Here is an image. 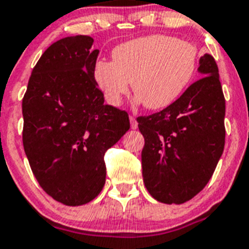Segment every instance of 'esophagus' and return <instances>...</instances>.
I'll list each match as a JSON object with an SVG mask.
<instances>
[{"label": "esophagus", "instance_id": "34e87169", "mask_svg": "<svg viewBox=\"0 0 249 249\" xmlns=\"http://www.w3.org/2000/svg\"><path fill=\"white\" fill-rule=\"evenodd\" d=\"M130 126H131V129H137L138 127L137 119L134 118V116H130Z\"/></svg>", "mask_w": 249, "mask_h": 249}]
</instances>
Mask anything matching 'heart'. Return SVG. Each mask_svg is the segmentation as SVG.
I'll return each mask as SVG.
<instances>
[{"instance_id": "b5f03b06", "label": "heart", "mask_w": 249, "mask_h": 249, "mask_svg": "<svg viewBox=\"0 0 249 249\" xmlns=\"http://www.w3.org/2000/svg\"><path fill=\"white\" fill-rule=\"evenodd\" d=\"M112 61L99 60L94 80L110 105L118 107L133 86L148 109L169 107L185 91L199 65V49L168 35H149L112 50Z\"/></svg>"}]
</instances>
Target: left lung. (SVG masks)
I'll list each match as a JSON object with an SVG mask.
<instances>
[{
  "mask_svg": "<svg viewBox=\"0 0 249 249\" xmlns=\"http://www.w3.org/2000/svg\"><path fill=\"white\" fill-rule=\"evenodd\" d=\"M198 70L203 77L180 98L161 111L137 119L145 140L144 184L165 204H181L199 193L224 149L226 99L213 56H202Z\"/></svg>",
  "mask_w": 249,
  "mask_h": 249,
  "instance_id": "left-lung-1",
  "label": "left lung"
}]
</instances>
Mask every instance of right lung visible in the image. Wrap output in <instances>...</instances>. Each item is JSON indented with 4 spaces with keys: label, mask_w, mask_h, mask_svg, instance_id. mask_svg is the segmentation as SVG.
I'll return each mask as SVG.
<instances>
[{
    "label": "right lung",
    "mask_w": 249,
    "mask_h": 249,
    "mask_svg": "<svg viewBox=\"0 0 249 249\" xmlns=\"http://www.w3.org/2000/svg\"><path fill=\"white\" fill-rule=\"evenodd\" d=\"M92 42L79 35L51 45L22 99V142L35 178L50 196L72 207L99 196L107 177L104 155L130 129L125 110L104 104Z\"/></svg>",
    "instance_id": "add662e5"
}]
</instances>
